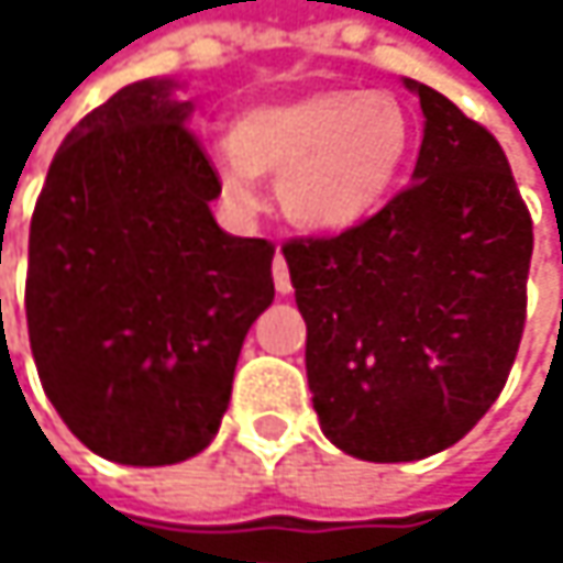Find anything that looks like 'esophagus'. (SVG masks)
Listing matches in <instances>:
<instances>
[{
    "label": "esophagus",
    "instance_id": "34e87169",
    "mask_svg": "<svg viewBox=\"0 0 563 563\" xmlns=\"http://www.w3.org/2000/svg\"><path fill=\"white\" fill-rule=\"evenodd\" d=\"M274 286H277V292H280V296H286V292L292 289V283H289V267H286L283 254L274 257Z\"/></svg>",
    "mask_w": 563,
    "mask_h": 563
}]
</instances>
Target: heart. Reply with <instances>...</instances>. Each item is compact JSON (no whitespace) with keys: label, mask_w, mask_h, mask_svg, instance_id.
Instances as JSON below:
<instances>
[{"label":"heart","mask_w":563,"mask_h":563,"mask_svg":"<svg viewBox=\"0 0 563 563\" xmlns=\"http://www.w3.org/2000/svg\"><path fill=\"white\" fill-rule=\"evenodd\" d=\"M410 143L397 97L329 87L244 110L211 159L241 211L261 205V175H277V201L296 228L349 231L388 201Z\"/></svg>","instance_id":"obj_1"}]
</instances>
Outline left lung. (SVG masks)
Segmentation results:
<instances>
[{
    "label": "left lung",
    "instance_id": "left-lung-1",
    "mask_svg": "<svg viewBox=\"0 0 563 563\" xmlns=\"http://www.w3.org/2000/svg\"><path fill=\"white\" fill-rule=\"evenodd\" d=\"M413 185L339 238L283 247L306 319L322 433L410 463L463 440L506 388L531 264V214L496 136L433 87Z\"/></svg>",
    "mask_w": 563,
    "mask_h": 563
}]
</instances>
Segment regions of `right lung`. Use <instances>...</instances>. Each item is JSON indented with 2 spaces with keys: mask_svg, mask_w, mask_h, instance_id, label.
Listing matches in <instances>:
<instances>
[{
  "mask_svg": "<svg viewBox=\"0 0 563 563\" xmlns=\"http://www.w3.org/2000/svg\"><path fill=\"white\" fill-rule=\"evenodd\" d=\"M178 84H126L60 143L29 234L25 316L67 430L123 466L201 453L274 302V244L218 228L221 195Z\"/></svg>",
  "mask_w": 563,
  "mask_h": 563,
  "instance_id": "add662e5",
  "label": "right lung"
}]
</instances>
